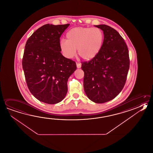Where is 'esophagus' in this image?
Masks as SVG:
<instances>
[{
    "instance_id": "34e87169",
    "label": "esophagus",
    "mask_w": 153,
    "mask_h": 153,
    "mask_svg": "<svg viewBox=\"0 0 153 153\" xmlns=\"http://www.w3.org/2000/svg\"><path fill=\"white\" fill-rule=\"evenodd\" d=\"M76 65H77V68H81L82 64H81V63H80L77 62V63H76Z\"/></svg>"
}]
</instances>
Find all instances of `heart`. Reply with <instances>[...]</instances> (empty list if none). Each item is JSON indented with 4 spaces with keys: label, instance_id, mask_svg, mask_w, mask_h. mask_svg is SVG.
<instances>
[{
    "label": "heart",
    "instance_id": "heart-1",
    "mask_svg": "<svg viewBox=\"0 0 153 153\" xmlns=\"http://www.w3.org/2000/svg\"><path fill=\"white\" fill-rule=\"evenodd\" d=\"M66 40L62 39L59 48L64 56L69 59L74 57L77 50L85 60H91L101 51L104 34L98 27H77L66 33Z\"/></svg>",
    "mask_w": 153,
    "mask_h": 153
}]
</instances>
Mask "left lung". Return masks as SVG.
I'll use <instances>...</instances> for the list:
<instances>
[{"instance_id":"1","label":"left lung","mask_w":153,"mask_h":153,"mask_svg":"<svg viewBox=\"0 0 153 153\" xmlns=\"http://www.w3.org/2000/svg\"><path fill=\"white\" fill-rule=\"evenodd\" d=\"M101 29L104 40L101 51L94 58L82 64L84 72V89L87 97L96 103L116 97L123 89L129 69L127 45L116 30L106 25Z\"/></svg>"}]
</instances>
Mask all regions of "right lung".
<instances>
[{"label": "right lung", "mask_w": 153, "mask_h": 153, "mask_svg": "<svg viewBox=\"0 0 153 153\" xmlns=\"http://www.w3.org/2000/svg\"><path fill=\"white\" fill-rule=\"evenodd\" d=\"M69 25L45 24L30 37L25 46L22 66L27 85L36 98L47 104L63 100L68 78L77 68L59 48L61 35Z\"/></svg>", "instance_id": "add662e5"}]
</instances>
